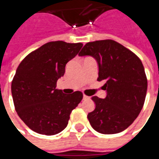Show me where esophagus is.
Segmentation results:
<instances>
[{"mask_svg":"<svg viewBox=\"0 0 159 159\" xmlns=\"http://www.w3.org/2000/svg\"><path fill=\"white\" fill-rule=\"evenodd\" d=\"M83 99H84V100L90 99V97H88V96H86V95H85V94H84V95H83Z\"/></svg>","mask_w":159,"mask_h":159,"instance_id":"obj_1","label":"esophagus"}]
</instances>
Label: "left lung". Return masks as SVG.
Instances as JSON below:
<instances>
[{
  "label": "left lung",
  "mask_w": 159,
  "mask_h": 159,
  "mask_svg": "<svg viewBox=\"0 0 159 159\" xmlns=\"http://www.w3.org/2000/svg\"><path fill=\"white\" fill-rule=\"evenodd\" d=\"M80 56H91L98 64V81H104L105 98L93 96L95 110L87 116L93 129L103 134L122 132L142 110L147 79L141 61L117 42L107 39L87 43Z\"/></svg>",
  "instance_id": "8db88e82"
}]
</instances>
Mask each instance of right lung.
<instances>
[{"label":"right lung","instance_id":"right-lung-1","mask_svg":"<svg viewBox=\"0 0 159 159\" xmlns=\"http://www.w3.org/2000/svg\"><path fill=\"white\" fill-rule=\"evenodd\" d=\"M82 46L81 43L49 42L25 56L17 68L11 85L15 110L36 133L54 135L62 131L83 98L81 92L65 94L56 89L66 64Z\"/></svg>","mask_w":159,"mask_h":159}]
</instances>
